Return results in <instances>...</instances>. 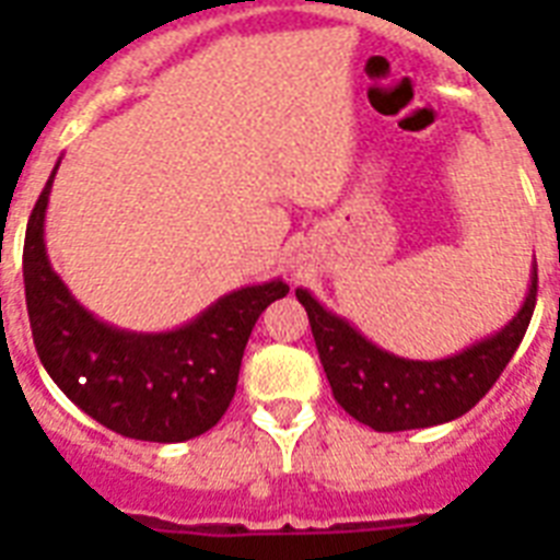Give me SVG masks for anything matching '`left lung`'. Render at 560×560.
Here are the masks:
<instances>
[{"label": "left lung", "instance_id": "left-lung-1", "mask_svg": "<svg viewBox=\"0 0 560 560\" xmlns=\"http://www.w3.org/2000/svg\"><path fill=\"white\" fill-rule=\"evenodd\" d=\"M535 296L538 264H532L521 311L500 331L451 358L409 360L374 346L346 316L328 311L311 290L296 288L334 398L351 418L377 433L444 424L477 407L521 346L535 311Z\"/></svg>", "mask_w": 560, "mask_h": 560}]
</instances>
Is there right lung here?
Wrapping results in <instances>:
<instances>
[{"label":"right lung","instance_id":"right-lung-1","mask_svg":"<svg viewBox=\"0 0 560 560\" xmlns=\"http://www.w3.org/2000/svg\"><path fill=\"white\" fill-rule=\"evenodd\" d=\"M57 160L31 211L22 279L39 363L74 407L139 442H188L232 404L246 340L258 316L288 296L281 279L237 288L171 331H127L72 296L46 253V209Z\"/></svg>","mask_w":560,"mask_h":560}]
</instances>
